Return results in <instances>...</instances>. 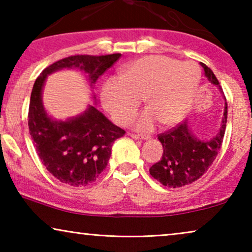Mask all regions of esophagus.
<instances>
[{
    "label": "esophagus",
    "mask_w": 252,
    "mask_h": 252,
    "mask_svg": "<svg viewBox=\"0 0 252 252\" xmlns=\"http://www.w3.org/2000/svg\"><path fill=\"white\" fill-rule=\"evenodd\" d=\"M130 137H133V139L135 140H148L150 139L149 135H143V134H129Z\"/></svg>",
    "instance_id": "esophagus-1"
}]
</instances>
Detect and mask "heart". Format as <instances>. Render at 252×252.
Segmentation results:
<instances>
[{"label":"heart","mask_w":252,"mask_h":252,"mask_svg":"<svg viewBox=\"0 0 252 252\" xmlns=\"http://www.w3.org/2000/svg\"><path fill=\"white\" fill-rule=\"evenodd\" d=\"M201 72L194 62L146 56L103 82L101 99L116 123L127 125L144 97L148 109L134 122L136 129L150 132L159 122L173 126L184 119L197 91Z\"/></svg>","instance_id":"1"}]
</instances>
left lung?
Segmentation results:
<instances>
[{
  "label": "left lung",
  "instance_id": "obj_1",
  "mask_svg": "<svg viewBox=\"0 0 252 252\" xmlns=\"http://www.w3.org/2000/svg\"><path fill=\"white\" fill-rule=\"evenodd\" d=\"M205 77L212 85L219 87L218 79L210 67L201 63ZM226 101V98H225ZM227 123V103L225 102L221 127L211 140H199L191 133L188 122H182L167 132L158 134L163 146V156L150 167L151 177L168 188H179L198 180L215 161L225 135Z\"/></svg>",
  "mask_w": 252,
  "mask_h": 252
}]
</instances>
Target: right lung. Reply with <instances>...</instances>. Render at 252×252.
Returning <instances> with one entry per match:
<instances>
[{
	"label": "right lung",
	"mask_w": 252,
	"mask_h": 252,
	"mask_svg": "<svg viewBox=\"0 0 252 252\" xmlns=\"http://www.w3.org/2000/svg\"><path fill=\"white\" fill-rule=\"evenodd\" d=\"M120 56L74 55L49 65L34 82L29 109L30 134L44 166L63 184L84 187L95 181L108 165L113 142L126 132L93 105L65 122L50 118L42 104L47 75L62 68H79L88 74L93 86Z\"/></svg>",
	"instance_id": "add662e5"
}]
</instances>
